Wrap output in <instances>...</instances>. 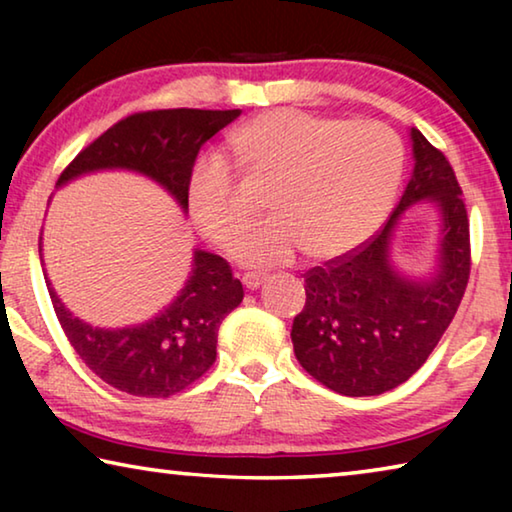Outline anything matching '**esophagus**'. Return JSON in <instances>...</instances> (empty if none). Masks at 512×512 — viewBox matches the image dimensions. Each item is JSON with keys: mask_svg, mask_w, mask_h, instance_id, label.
Here are the masks:
<instances>
[{"mask_svg": "<svg viewBox=\"0 0 512 512\" xmlns=\"http://www.w3.org/2000/svg\"><path fill=\"white\" fill-rule=\"evenodd\" d=\"M268 280L266 273H244L241 282H244L246 289H259Z\"/></svg>", "mask_w": 512, "mask_h": 512, "instance_id": "1", "label": "esophagus"}]
</instances>
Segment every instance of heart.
<instances>
[{"instance_id": "b5f03b06", "label": "heart", "mask_w": 512, "mask_h": 512, "mask_svg": "<svg viewBox=\"0 0 512 512\" xmlns=\"http://www.w3.org/2000/svg\"><path fill=\"white\" fill-rule=\"evenodd\" d=\"M237 162L273 180L271 219L246 230L235 255L250 266L289 262L302 248L332 259L363 244L391 212L404 171V146L377 121L268 110L230 135ZM189 210L203 235L228 244L244 225L235 173L221 155H205L189 178Z\"/></svg>"}]
</instances>
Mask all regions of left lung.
Masks as SVG:
<instances>
[{"label":"left lung","instance_id":"8db88e82","mask_svg":"<svg viewBox=\"0 0 512 512\" xmlns=\"http://www.w3.org/2000/svg\"><path fill=\"white\" fill-rule=\"evenodd\" d=\"M411 146L413 176L384 228L307 271V302L293 318L300 366L348 397L393 391L418 372L452 323L470 280V221L452 164L418 128H411ZM420 200L441 212L439 264L427 281L402 276L390 262L396 223Z\"/></svg>","mask_w":512,"mask_h":512}]
</instances>
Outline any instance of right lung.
Wrapping results in <instances>:
<instances>
[{
  "instance_id": "obj_1",
  "label": "right lung",
  "mask_w": 512,
  "mask_h": 512,
  "mask_svg": "<svg viewBox=\"0 0 512 512\" xmlns=\"http://www.w3.org/2000/svg\"><path fill=\"white\" fill-rule=\"evenodd\" d=\"M239 115L241 110L196 108L135 112L85 146L56 185L92 171L126 169L155 180L187 212L198 151ZM45 280L60 327L85 366L117 391L137 397L176 395L203 377L216 359L221 320L244 300L230 264L207 250H194L189 280L167 309L121 329L83 323L60 302L47 275Z\"/></svg>"
}]
</instances>
